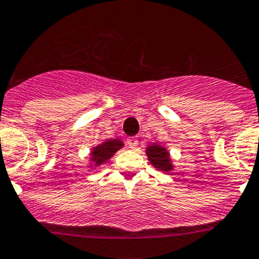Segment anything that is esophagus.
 <instances>
[{
	"instance_id": "34e87169",
	"label": "esophagus",
	"mask_w": 259,
	"mask_h": 259,
	"mask_svg": "<svg viewBox=\"0 0 259 259\" xmlns=\"http://www.w3.org/2000/svg\"><path fill=\"white\" fill-rule=\"evenodd\" d=\"M138 143H139V140H138L137 137L127 138V145H129L130 148H137L138 147Z\"/></svg>"
}]
</instances>
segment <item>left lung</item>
<instances>
[{
    "label": "left lung",
    "instance_id": "1",
    "mask_svg": "<svg viewBox=\"0 0 259 259\" xmlns=\"http://www.w3.org/2000/svg\"><path fill=\"white\" fill-rule=\"evenodd\" d=\"M147 155L149 162L152 163L155 168H159V169L165 170V172L172 169L169 154H168L167 150L163 147H160V145H150V147H148Z\"/></svg>",
    "mask_w": 259,
    "mask_h": 259
}]
</instances>
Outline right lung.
I'll return each mask as SVG.
<instances>
[{
	"instance_id": "1",
	"label": "right lung",
	"mask_w": 259,
	"mask_h": 259,
	"mask_svg": "<svg viewBox=\"0 0 259 259\" xmlns=\"http://www.w3.org/2000/svg\"><path fill=\"white\" fill-rule=\"evenodd\" d=\"M121 147L122 142H120L119 139L107 140V142L102 143L101 145H99V147H96L92 150L91 159L96 163V165L102 164V163L106 162L107 159H110V158H111Z\"/></svg>"
}]
</instances>
